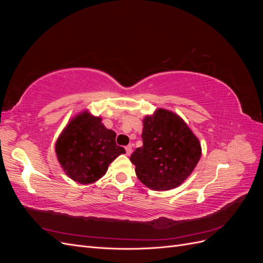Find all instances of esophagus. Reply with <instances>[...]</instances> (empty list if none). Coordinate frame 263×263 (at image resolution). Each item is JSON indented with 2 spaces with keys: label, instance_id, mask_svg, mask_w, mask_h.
<instances>
[{
  "label": "esophagus",
  "instance_id": "34e87169",
  "mask_svg": "<svg viewBox=\"0 0 263 263\" xmlns=\"http://www.w3.org/2000/svg\"><path fill=\"white\" fill-rule=\"evenodd\" d=\"M125 150H126V155L129 156L132 154V151H133V147L130 145H128V146L125 147Z\"/></svg>",
  "mask_w": 263,
  "mask_h": 263
}]
</instances>
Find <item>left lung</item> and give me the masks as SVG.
<instances>
[{
  "mask_svg": "<svg viewBox=\"0 0 263 263\" xmlns=\"http://www.w3.org/2000/svg\"><path fill=\"white\" fill-rule=\"evenodd\" d=\"M142 124L144 145L130 156L137 178L154 191L179 186L200 160V141L179 115L163 108L147 115Z\"/></svg>",
  "mask_w": 263,
  "mask_h": 263,
  "instance_id": "1",
  "label": "left lung"
}]
</instances>
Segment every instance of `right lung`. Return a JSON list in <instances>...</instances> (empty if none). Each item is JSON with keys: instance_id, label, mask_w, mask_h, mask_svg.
<instances>
[{"instance_id": "1", "label": "right lung", "mask_w": 263, "mask_h": 263, "mask_svg": "<svg viewBox=\"0 0 263 263\" xmlns=\"http://www.w3.org/2000/svg\"><path fill=\"white\" fill-rule=\"evenodd\" d=\"M116 133L102 124L101 117L82 112L71 119L55 142V154L63 171L81 184L98 181L109 163L126 151L116 145Z\"/></svg>"}]
</instances>
